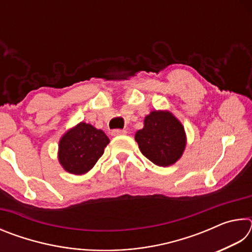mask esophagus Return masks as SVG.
<instances>
[{"label": "esophagus", "mask_w": 252, "mask_h": 252, "mask_svg": "<svg viewBox=\"0 0 252 252\" xmlns=\"http://www.w3.org/2000/svg\"><path fill=\"white\" fill-rule=\"evenodd\" d=\"M126 134V130H121V129H116L112 131V135H125Z\"/></svg>", "instance_id": "esophagus-1"}]
</instances>
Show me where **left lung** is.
Instances as JSON below:
<instances>
[{
    "mask_svg": "<svg viewBox=\"0 0 252 252\" xmlns=\"http://www.w3.org/2000/svg\"><path fill=\"white\" fill-rule=\"evenodd\" d=\"M134 138L142 155L159 167L176 163L187 143L185 127L169 111L150 112Z\"/></svg>",
    "mask_w": 252,
    "mask_h": 252,
    "instance_id": "8db88e82",
    "label": "left lung"
}]
</instances>
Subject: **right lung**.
Instances as JSON below:
<instances>
[{"mask_svg":"<svg viewBox=\"0 0 252 252\" xmlns=\"http://www.w3.org/2000/svg\"><path fill=\"white\" fill-rule=\"evenodd\" d=\"M110 140L102 130L81 122L62 135L59 142V162L65 171L83 174L94 167Z\"/></svg>","mask_w":252,"mask_h":252,"instance_id":"add662e5","label":"right lung"}]
</instances>
